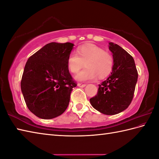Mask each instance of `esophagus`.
Wrapping results in <instances>:
<instances>
[{"label": "esophagus", "instance_id": "obj_1", "mask_svg": "<svg viewBox=\"0 0 159 159\" xmlns=\"http://www.w3.org/2000/svg\"><path fill=\"white\" fill-rule=\"evenodd\" d=\"M77 85L80 87V88H85V87L86 86L85 84H83V83H78Z\"/></svg>", "mask_w": 159, "mask_h": 159}]
</instances>
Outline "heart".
Masks as SVG:
<instances>
[{"label":"heart","instance_id":"1","mask_svg":"<svg viewBox=\"0 0 159 159\" xmlns=\"http://www.w3.org/2000/svg\"><path fill=\"white\" fill-rule=\"evenodd\" d=\"M77 54L71 53L67 57V67L71 73L76 74L85 65L86 67L77 74L78 81H89L107 76L112 70L113 58L110 53L96 45H85L76 51Z\"/></svg>","mask_w":159,"mask_h":159}]
</instances>
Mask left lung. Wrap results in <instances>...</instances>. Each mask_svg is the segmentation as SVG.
Instances as JSON below:
<instances>
[{
	"mask_svg": "<svg viewBox=\"0 0 159 159\" xmlns=\"http://www.w3.org/2000/svg\"><path fill=\"white\" fill-rule=\"evenodd\" d=\"M112 54V71L98 85L97 95L89 99L92 106L106 115L117 114L128 107L132 101L138 72L134 60L119 45L109 43Z\"/></svg>",
	"mask_w": 159,
	"mask_h": 159,
	"instance_id": "1",
	"label": "left lung"
}]
</instances>
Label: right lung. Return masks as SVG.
Here are the masks:
<instances>
[{
  "instance_id": "1",
  "label": "right lung",
  "mask_w": 159,
  "mask_h": 159,
  "mask_svg": "<svg viewBox=\"0 0 159 159\" xmlns=\"http://www.w3.org/2000/svg\"><path fill=\"white\" fill-rule=\"evenodd\" d=\"M71 43H49L28 59L20 87L28 109L43 119L60 116L66 110L76 86L67 67Z\"/></svg>"
}]
</instances>
